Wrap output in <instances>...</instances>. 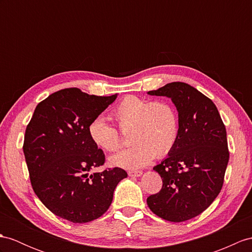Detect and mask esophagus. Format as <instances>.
Instances as JSON below:
<instances>
[{
	"instance_id": "obj_1",
	"label": "esophagus",
	"mask_w": 252,
	"mask_h": 252,
	"mask_svg": "<svg viewBox=\"0 0 252 252\" xmlns=\"http://www.w3.org/2000/svg\"><path fill=\"white\" fill-rule=\"evenodd\" d=\"M128 175L130 177H139L142 175V171H128Z\"/></svg>"
}]
</instances>
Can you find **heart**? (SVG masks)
Segmentation results:
<instances>
[{
    "label": "heart",
    "mask_w": 252,
    "mask_h": 252,
    "mask_svg": "<svg viewBox=\"0 0 252 252\" xmlns=\"http://www.w3.org/2000/svg\"><path fill=\"white\" fill-rule=\"evenodd\" d=\"M112 116L122 129H131L129 137L133 143L110 158L111 163L118 167H145L155 155H167L179 137V119L173 106L167 101H151L129 95L115 106ZM88 131L91 140L107 152L118 151L122 145L119 130L101 115L92 120Z\"/></svg>",
    "instance_id": "1"
}]
</instances>
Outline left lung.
<instances>
[{
    "label": "left lung",
    "instance_id": "obj_1",
    "mask_svg": "<svg viewBox=\"0 0 252 252\" xmlns=\"http://www.w3.org/2000/svg\"><path fill=\"white\" fill-rule=\"evenodd\" d=\"M147 94L171 98L179 112V137L154 170L161 190L146 202L164 220L182 222L198 216L217 198L229 162L228 140L215 103L184 82H171Z\"/></svg>",
    "mask_w": 252,
    "mask_h": 252
}]
</instances>
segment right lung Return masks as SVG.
I'll use <instances>...</instances> for the list:
<instances>
[{"mask_svg":"<svg viewBox=\"0 0 252 252\" xmlns=\"http://www.w3.org/2000/svg\"><path fill=\"white\" fill-rule=\"evenodd\" d=\"M118 95L95 96L69 88L40 101L27 126L23 153L34 192L49 211L73 223L99 218L112 203L116 185L127 177L105 163L88 127Z\"/></svg>","mask_w":252,"mask_h":252,"instance_id":"add662e5","label":"right lung"}]
</instances>
